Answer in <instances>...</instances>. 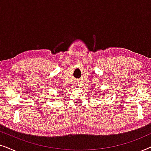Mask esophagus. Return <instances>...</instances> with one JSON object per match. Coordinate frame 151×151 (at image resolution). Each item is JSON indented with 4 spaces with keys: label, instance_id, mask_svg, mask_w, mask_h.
Returning <instances> with one entry per match:
<instances>
[{
    "label": "esophagus",
    "instance_id": "34e87169",
    "mask_svg": "<svg viewBox=\"0 0 151 151\" xmlns=\"http://www.w3.org/2000/svg\"><path fill=\"white\" fill-rule=\"evenodd\" d=\"M76 84H77V86H78V87L81 86V83H80V82L77 81V82H76Z\"/></svg>",
    "mask_w": 151,
    "mask_h": 151
}]
</instances>
